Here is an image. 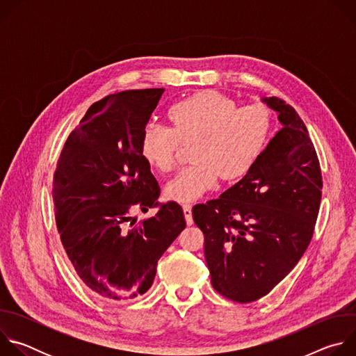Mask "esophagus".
Instances as JSON below:
<instances>
[{
  "mask_svg": "<svg viewBox=\"0 0 356 356\" xmlns=\"http://www.w3.org/2000/svg\"><path fill=\"white\" fill-rule=\"evenodd\" d=\"M183 213H184V218L187 225H193V216H191V206L190 204H184L183 206Z\"/></svg>",
  "mask_w": 356,
  "mask_h": 356,
  "instance_id": "obj_1",
  "label": "esophagus"
}]
</instances>
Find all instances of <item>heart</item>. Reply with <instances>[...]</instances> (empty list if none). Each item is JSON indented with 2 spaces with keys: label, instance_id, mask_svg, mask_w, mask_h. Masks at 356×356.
I'll list each match as a JSON object with an SVG mask.
<instances>
[{
  "label": "heart",
  "instance_id": "obj_1",
  "mask_svg": "<svg viewBox=\"0 0 356 356\" xmlns=\"http://www.w3.org/2000/svg\"><path fill=\"white\" fill-rule=\"evenodd\" d=\"M169 128L147 124L139 139L143 161L155 170L175 169L177 152L190 147V165L173 177L165 194L190 202L214 188L221 179L234 183L257 165L272 134L268 106L238 107L231 97L211 90L197 91L175 103L166 113Z\"/></svg>",
  "mask_w": 356,
  "mask_h": 356
}]
</instances>
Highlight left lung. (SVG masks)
I'll list each match as a JSON object with an SVG mask.
<instances>
[{
    "mask_svg": "<svg viewBox=\"0 0 356 356\" xmlns=\"http://www.w3.org/2000/svg\"><path fill=\"white\" fill-rule=\"evenodd\" d=\"M283 128L257 165L220 198L193 207L213 287L236 302L266 296L297 265L314 232L323 176L309 131L282 98H264Z\"/></svg>",
    "mask_w": 356,
    "mask_h": 356,
    "instance_id": "obj_1",
    "label": "left lung"
}]
</instances>
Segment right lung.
I'll return each mask as SVG.
<instances>
[{"instance_id": "right-lung-1", "label": "right lung", "mask_w": 356, "mask_h": 356, "mask_svg": "<svg viewBox=\"0 0 356 356\" xmlns=\"http://www.w3.org/2000/svg\"><path fill=\"white\" fill-rule=\"evenodd\" d=\"M163 91L128 90L94 103L69 135L54 176L63 248L86 286L107 300L146 293L158 261L186 228L176 201H158L161 188L139 152ZM149 208L159 213L134 226L131 211Z\"/></svg>"}]
</instances>
